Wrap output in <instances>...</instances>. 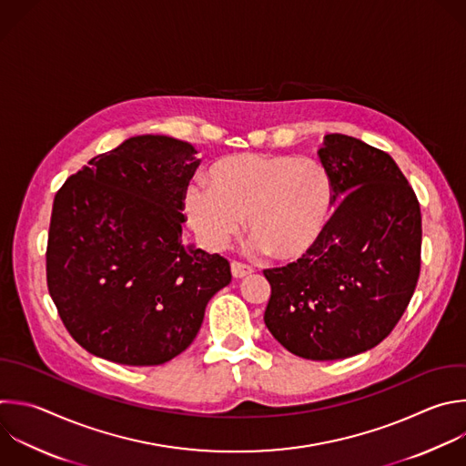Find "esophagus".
Returning a JSON list of instances; mask_svg holds the SVG:
<instances>
[{
  "label": "esophagus",
  "mask_w": 466,
  "mask_h": 466,
  "mask_svg": "<svg viewBox=\"0 0 466 466\" xmlns=\"http://www.w3.org/2000/svg\"><path fill=\"white\" fill-rule=\"evenodd\" d=\"M230 268H232V276H234V278H238V279L247 278L248 274H252V272H254V270H252V267H248V265H245V263H239V261H232Z\"/></svg>",
  "instance_id": "1"
}]
</instances>
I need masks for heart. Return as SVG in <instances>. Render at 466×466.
Returning a JSON list of instances; mask_svg holds the SVG:
<instances>
[{"mask_svg":"<svg viewBox=\"0 0 466 466\" xmlns=\"http://www.w3.org/2000/svg\"><path fill=\"white\" fill-rule=\"evenodd\" d=\"M333 185L311 157L285 153H236L216 161L207 187L185 192L188 225L208 250L228 247L243 227L256 252L296 261L320 241L331 216Z\"/></svg>","mask_w":466,"mask_h":466,"instance_id":"b5f03b06","label":"heart"}]
</instances>
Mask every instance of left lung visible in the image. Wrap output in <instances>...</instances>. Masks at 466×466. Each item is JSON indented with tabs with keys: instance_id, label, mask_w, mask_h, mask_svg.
Masks as SVG:
<instances>
[{
	"instance_id": "obj_1",
	"label": "left lung",
	"mask_w": 466,
	"mask_h": 466,
	"mask_svg": "<svg viewBox=\"0 0 466 466\" xmlns=\"http://www.w3.org/2000/svg\"><path fill=\"white\" fill-rule=\"evenodd\" d=\"M319 157L335 214L307 256L263 270V320L287 351L339 360L380 344L406 311L420 270V208L386 151L331 133Z\"/></svg>"
}]
</instances>
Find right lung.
Wrapping results in <instances>:
<instances>
[{"mask_svg": "<svg viewBox=\"0 0 466 466\" xmlns=\"http://www.w3.org/2000/svg\"><path fill=\"white\" fill-rule=\"evenodd\" d=\"M196 153L185 140L137 135L58 190L47 287L86 351L126 366L165 364L194 342L207 303L230 283L225 258L183 243Z\"/></svg>", "mask_w": 466, "mask_h": 466, "instance_id": "add662e5", "label": "right lung"}]
</instances>
